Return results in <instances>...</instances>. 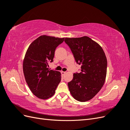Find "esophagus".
I'll return each mask as SVG.
<instances>
[{
  "mask_svg": "<svg viewBox=\"0 0 130 130\" xmlns=\"http://www.w3.org/2000/svg\"><path fill=\"white\" fill-rule=\"evenodd\" d=\"M61 73H62V75H64V74L66 73V72H63V71H62V72H61Z\"/></svg>",
  "mask_w": 130,
  "mask_h": 130,
  "instance_id": "esophagus-1",
  "label": "esophagus"
}]
</instances>
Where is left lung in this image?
I'll use <instances>...</instances> for the list:
<instances>
[{
    "instance_id": "obj_1",
    "label": "left lung",
    "mask_w": 130,
    "mask_h": 130,
    "mask_svg": "<svg viewBox=\"0 0 130 130\" xmlns=\"http://www.w3.org/2000/svg\"><path fill=\"white\" fill-rule=\"evenodd\" d=\"M64 42L71 50L81 72L74 73L68 83L75 99L81 102L89 100L100 91L105 81L107 61L103 48L87 36L66 38Z\"/></svg>"
}]
</instances>
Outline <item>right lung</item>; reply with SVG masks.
<instances>
[{"mask_svg": "<svg viewBox=\"0 0 130 130\" xmlns=\"http://www.w3.org/2000/svg\"><path fill=\"white\" fill-rule=\"evenodd\" d=\"M64 38L43 35L29 45L23 61L26 83L35 96L41 99L52 97L61 80V73L49 69L57 47Z\"/></svg>", "mask_w": 130, "mask_h": 130, "instance_id": "1", "label": "right lung"}]
</instances>
